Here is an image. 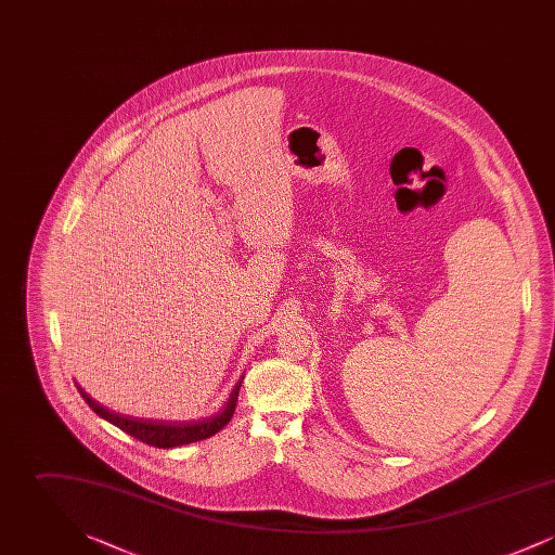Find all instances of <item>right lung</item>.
Wrapping results in <instances>:
<instances>
[{
	"mask_svg": "<svg viewBox=\"0 0 555 555\" xmlns=\"http://www.w3.org/2000/svg\"><path fill=\"white\" fill-rule=\"evenodd\" d=\"M241 380L243 376L238 378L237 385L233 387L231 396L227 399L224 408L211 416L206 418L202 423H186V424H172V423H152V421H134L129 416H120V414H114L106 410L104 405H100L95 399L87 396L79 387L80 396L89 403V408L102 416L107 423L118 426L120 430H125L127 435H131L134 439L147 443V446H154V448H179V446H186V443H193V441H202V439H208L211 435H216L220 428H224L227 423L233 418L235 414V408H237L238 387H241Z\"/></svg>",
	"mask_w": 555,
	"mask_h": 555,
	"instance_id": "add662e5",
	"label": "right lung"
}]
</instances>
